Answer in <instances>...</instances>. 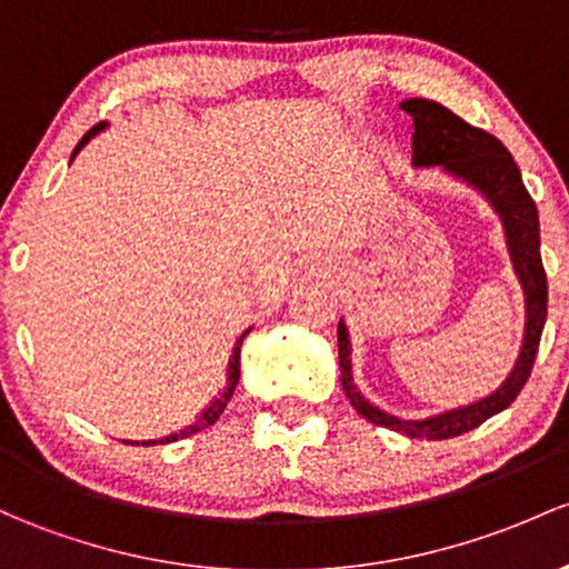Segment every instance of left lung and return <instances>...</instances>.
<instances>
[{
    "mask_svg": "<svg viewBox=\"0 0 569 569\" xmlns=\"http://www.w3.org/2000/svg\"><path fill=\"white\" fill-rule=\"evenodd\" d=\"M401 108L412 116L415 124L412 162L420 168L442 164L458 179L478 187L502 217L512 268H516L518 282L523 287V296H527V333H523V347L516 360V369L510 371L502 388L493 390L486 399L475 401V405L448 409V412L429 415V418L407 420L382 412L358 393L350 371V339H347L345 322L339 320L341 388H345V396L356 407V412L369 423L399 431L412 439H450L478 429L491 415L510 407L529 380L548 315V279L540 258V219H537L535 200L521 181V170L497 138L488 136L480 127L467 124L461 116L433 100H407L401 102Z\"/></svg>",
    "mask_w": 569,
    "mask_h": 569,
    "instance_id": "8db88e82",
    "label": "left lung"
}]
</instances>
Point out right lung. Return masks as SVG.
<instances>
[{
    "label": "right lung",
    "mask_w": 569,
    "mask_h": 569,
    "mask_svg": "<svg viewBox=\"0 0 569 569\" xmlns=\"http://www.w3.org/2000/svg\"><path fill=\"white\" fill-rule=\"evenodd\" d=\"M102 127L106 124H97V127H91V130L87 132V136L81 138V143L76 146V151H72V157L78 154V151H81V146L87 143V140L94 136V132H100ZM252 331V328H247V331H243L241 336H238V341H236V347H233V356H230V366H228V385H224L222 388V393L219 396H213L211 399V405L203 409V412L200 415H194V420H189L187 426H181L179 431H173V433H168V437H160V439H143V442L140 445H164V442H176V439H184V437H192V433H198V431H203V429H209V426H213L219 420V415L224 412V407H228V401L233 399V390H236V385H238V377H241V345H243V339H247V333ZM138 445V442H136Z\"/></svg>",
    "instance_id": "add662e5"
}]
</instances>
